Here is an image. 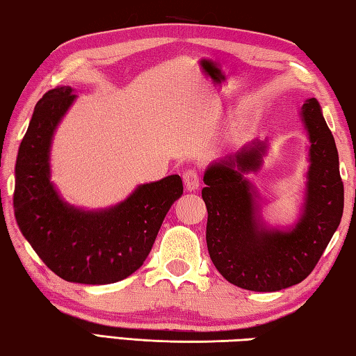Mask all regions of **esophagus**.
Segmentation results:
<instances>
[{
  "label": "esophagus",
  "mask_w": 356,
  "mask_h": 356,
  "mask_svg": "<svg viewBox=\"0 0 356 356\" xmlns=\"http://www.w3.org/2000/svg\"><path fill=\"white\" fill-rule=\"evenodd\" d=\"M184 184H185V188L188 191H196L200 188V184H201L200 174H197L196 170H186L184 172Z\"/></svg>",
  "instance_id": "34e87169"
}]
</instances>
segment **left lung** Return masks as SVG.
I'll list each match as a JSON object with an SVG mask.
<instances>
[{
	"label": "left lung",
	"instance_id": "1",
	"mask_svg": "<svg viewBox=\"0 0 356 356\" xmlns=\"http://www.w3.org/2000/svg\"><path fill=\"white\" fill-rule=\"evenodd\" d=\"M301 118L309 135L311 165L303 213L289 231L264 226L256 193L243 176L261 168L267 144L252 141L237 154L215 161L204 174L210 259L222 278L246 291L275 292L303 281L342 218L339 156L316 99L306 100Z\"/></svg>",
	"mask_w": 356,
	"mask_h": 356
}]
</instances>
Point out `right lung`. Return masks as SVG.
Segmentation results:
<instances>
[{
  "mask_svg": "<svg viewBox=\"0 0 356 356\" xmlns=\"http://www.w3.org/2000/svg\"><path fill=\"white\" fill-rule=\"evenodd\" d=\"M75 97L72 88L58 86L35 105L17 155L14 213L23 237L59 278L111 284L146 261L184 185L174 174L140 185L127 200L105 210L64 202L50 182L48 160L53 134Z\"/></svg>",
  "mask_w": 356,
  "mask_h": 356,
  "instance_id": "1",
  "label": "right lung"
}]
</instances>
